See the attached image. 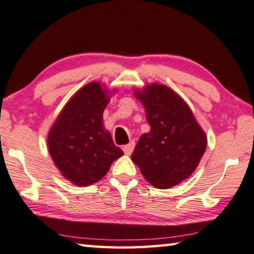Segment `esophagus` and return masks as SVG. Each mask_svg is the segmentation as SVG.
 Wrapping results in <instances>:
<instances>
[{
  "label": "esophagus",
  "instance_id": "34e87169",
  "mask_svg": "<svg viewBox=\"0 0 254 254\" xmlns=\"http://www.w3.org/2000/svg\"><path fill=\"white\" fill-rule=\"evenodd\" d=\"M133 149H134V142H131V143L127 144V145H124L123 151H124V153L127 154V156H130V154L133 151Z\"/></svg>",
  "mask_w": 254,
  "mask_h": 254
}]
</instances>
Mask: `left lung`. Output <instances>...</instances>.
<instances>
[{
  "instance_id": "1",
  "label": "left lung",
  "mask_w": 254,
  "mask_h": 254,
  "mask_svg": "<svg viewBox=\"0 0 254 254\" xmlns=\"http://www.w3.org/2000/svg\"><path fill=\"white\" fill-rule=\"evenodd\" d=\"M145 110L150 131L140 136L131 156L148 182L159 189L176 186L194 173L207 137L190 107L162 84L134 89Z\"/></svg>"
}]
</instances>
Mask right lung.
Returning a JSON list of instances; mask_svg holds the SVG:
<instances>
[{"mask_svg": "<svg viewBox=\"0 0 254 254\" xmlns=\"http://www.w3.org/2000/svg\"><path fill=\"white\" fill-rule=\"evenodd\" d=\"M111 94L98 81L83 86L66 103L49 130L47 142L51 159L63 177L76 186L95 184L113 161L123 156L103 123Z\"/></svg>", "mask_w": 254, "mask_h": 254, "instance_id": "1", "label": "right lung"}]
</instances>
